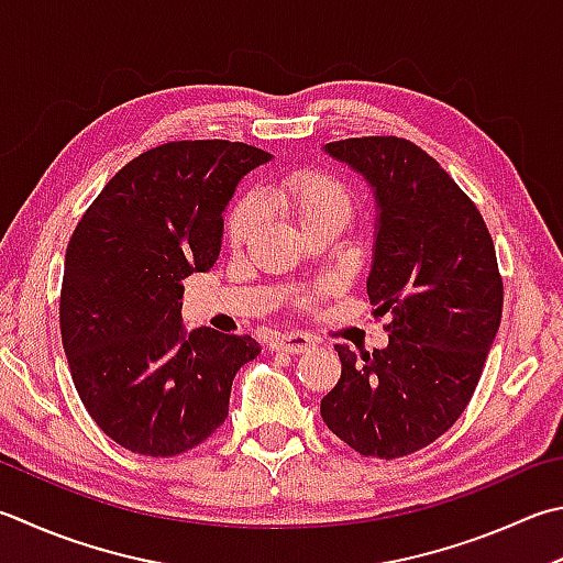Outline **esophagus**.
Returning a JSON list of instances; mask_svg holds the SVG:
<instances>
[{"mask_svg":"<svg viewBox=\"0 0 563 563\" xmlns=\"http://www.w3.org/2000/svg\"><path fill=\"white\" fill-rule=\"evenodd\" d=\"M272 347L279 350V353H291V355H301L309 353L313 347V338L306 333H282L272 341Z\"/></svg>","mask_w":563,"mask_h":563,"instance_id":"obj_1","label":"esophagus"}]
</instances>
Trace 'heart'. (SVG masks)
I'll return each instance as SVG.
<instances>
[{
  "instance_id": "obj_1",
  "label": "heart",
  "mask_w": 563,
  "mask_h": 563,
  "mask_svg": "<svg viewBox=\"0 0 563 563\" xmlns=\"http://www.w3.org/2000/svg\"><path fill=\"white\" fill-rule=\"evenodd\" d=\"M274 198L277 203L289 210V213L301 222H309L323 218V216H347L350 213V194L347 188L333 178L331 174L316 172V168H299L284 176L274 188ZM260 218V206L252 196H245L232 203L225 218V235L230 245H242L247 242L254 225ZM316 296H303V303L311 306Z\"/></svg>"
}]
</instances>
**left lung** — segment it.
<instances>
[{"mask_svg": "<svg viewBox=\"0 0 563 563\" xmlns=\"http://www.w3.org/2000/svg\"><path fill=\"white\" fill-rule=\"evenodd\" d=\"M377 200L367 296L389 313V345L357 355L321 399L325 427L350 449L401 459L437 441L468 407L503 318V277L481 210L433 156L401 136L325 144Z\"/></svg>", "mask_w": 563, "mask_h": 563, "instance_id": "obj_1", "label": "left lung"}]
</instances>
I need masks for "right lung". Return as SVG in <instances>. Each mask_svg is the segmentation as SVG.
Returning a JSON list of instances; mask_svg holds the SVG:
<instances>
[{"mask_svg": "<svg viewBox=\"0 0 563 563\" xmlns=\"http://www.w3.org/2000/svg\"><path fill=\"white\" fill-rule=\"evenodd\" d=\"M272 154L225 140L166 142L117 172L66 250L60 338L80 401L122 449L186 453L228 419L250 335L181 323L184 279L220 254L240 178Z\"/></svg>", "mask_w": 563, "mask_h": 563, "instance_id": "add662e5", "label": "right lung"}]
</instances>
